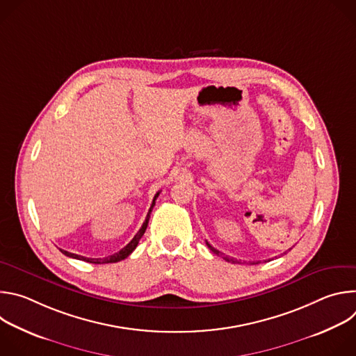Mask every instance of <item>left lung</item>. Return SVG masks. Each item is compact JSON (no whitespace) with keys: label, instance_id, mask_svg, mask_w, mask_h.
I'll return each instance as SVG.
<instances>
[{"label":"left lung","instance_id":"left-lung-1","mask_svg":"<svg viewBox=\"0 0 356 356\" xmlns=\"http://www.w3.org/2000/svg\"><path fill=\"white\" fill-rule=\"evenodd\" d=\"M206 243H207V246H209V248H210V249H211V250H213V252H214V253H216V255H222V257H224V259H225V261H227V262H232V264H235V262H236V261H235V259H234V258H229V257H227V255H224V253H221V252H220V250H217V249H216V248H213V246H211V245H210V243H209V242H206Z\"/></svg>","mask_w":356,"mask_h":356}]
</instances>
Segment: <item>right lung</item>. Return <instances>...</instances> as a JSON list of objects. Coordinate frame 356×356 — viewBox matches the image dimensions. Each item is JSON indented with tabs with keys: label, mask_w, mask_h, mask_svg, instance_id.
I'll return each instance as SVG.
<instances>
[{
	"label": "right lung",
	"mask_w": 356,
	"mask_h": 356,
	"mask_svg": "<svg viewBox=\"0 0 356 356\" xmlns=\"http://www.w3.org/2000/svg\"><path fill=\"white\" fill-rule=\"evenodd\" d=\"M159 193H161V191H158V193L155 194L154 201H152V206H150V209H149V211H147V216H146L145 222L142 224L140 229L136 232V235L132 238V241H131L127 246H124L120 252L114 253V255H110V257H106V258H86V257L76 255V253L67 252V250H65V249H60V252L63 253V255H66V257H69V258L79 259V261H84V262H88V264H95V265H101V264H115V262H120V261H122V259L128 258V257L131 255V253L135 250V248L138 246V243H139V241H140L142 235H143V234H145V231H146V227H147V222H149V218H150L152 209H154V206H155V201H156V198L159 197Z\"/></svg>",
	"instance_id": "add662e5"
}]
</instances>
